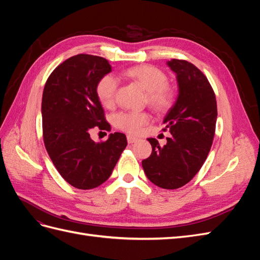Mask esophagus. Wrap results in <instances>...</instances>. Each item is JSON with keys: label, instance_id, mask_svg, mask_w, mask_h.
I'll use <instances>...</instances> for the list:
<instances>
[{"label": "esophagus", "instance_id": "1", "mask_svg": "<svg viewBox=\"0 0 260 260\" xmlns=\"http://www.w3.org/2000/svg\"><path fill=\"white\" fill-rule=\"evenodd\" d=\"M127 141H128V143H129V144H132V143L137 142L138 139H137V138H135V137H132V136H128V137H127Z\"/></svg>", "mask_w": 260, "mask_h": 260}]
</instances>
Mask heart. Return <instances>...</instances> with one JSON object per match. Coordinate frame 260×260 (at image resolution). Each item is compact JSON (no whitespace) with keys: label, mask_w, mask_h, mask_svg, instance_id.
<instances>
[{"label":"heart","mask_w":260,"mask_h":260,"mask_svg":"<svg viewBox=\"0 0 260 260\" xmlns=\"http://www.w3.org/2000/svg\"><path fill=\"white\" fill-rule=\"evenodd\" d=\"M124 77L136 81L146 91L145 101L156 112L164 113L174 105L175 90L168 84V76L158 67L153 65H139L123 72ZM118 89L117 78L111 74L101 78L96 84V95L102 104L112 107L115 104ZM114 125L130 135H139L143 127L151 121L147 112L122 111L114 116Z\"/></svg>","instance_id":"obj_1"}]
</instances>
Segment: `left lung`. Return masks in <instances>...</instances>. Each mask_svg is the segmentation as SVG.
Returning a JSON list of instances; mask_svg holds the SVG:
<instances>
[{
    "label": "left lung",
    "mask_w": 260,
    "mask_h": 260,
    "mask_svg": "<svg viewBox=\"0 0 260 260\" xmlns=\"http://www.w3.org/2000/svg\"><path fill=\"white\" fill-rule=\"evenodd\" d=\"M167 64L179 85L176 103L164 119V130L171 136L164 146L147 139L152 154L142 166L155 185L176 190L190 182L207 158L216 131L217 102L206 76L192 62L174 58Z\"/></svg>",
    "instance_id": "8db88e82"
}]
</instances>
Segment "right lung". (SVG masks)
Listing matches in <instances>:
<instances>
[{
    "mask_svg": "<svg viewBox=\"0 0 260 260\" xmlns=\"http://www.w3.org/2000/svg\"><path fill=\"white\" fill-rule=\"evenodd\" d=\"M112 72L100 56L78 54L55 68L42 95V131L46 151L66 182L79 190L98 187L111 177L127 138L115 132L104 142L90 138L94 127L106 130L96 84Z\"/></svg>",
    "mask_w": 260,
    "mask_h": 260,
    "instance_id": "1",
    "label": "right lung"
}]
</instances>
